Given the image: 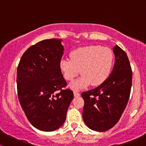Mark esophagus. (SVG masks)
Returning <instances> with one entry per match:
<instances>
[{"mask_svg":"<svg viewBox=\"0 0 146 146\" xmlns=\"http://www.w3.org/2000/svg\"><path fill=\"white\" fill-rule=\"evenodd\" d=\"M73 94H74L75 97H79L80 95V94L79 93V92L78 90H74L73 91Z\"/></svg>","mask_w":146,"mask_h":146,"instance_id":"esophagus-1","label":"esophagus"}]
</instances>
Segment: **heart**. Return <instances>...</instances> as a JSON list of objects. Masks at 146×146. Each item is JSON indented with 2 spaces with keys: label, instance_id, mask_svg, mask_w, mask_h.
Returning a JSON list of instances; mask_svg holds the SVG:
<instances>
[{
  "label": "heart",
  "instance_id": "obj_1",
  "mask_svg": "<svg viewBox=\"0 0 146 146\" xmlns=\"http://www.w3.org/2000/svg\"><path fill=\"white\" fill-rule=\"evenodd\" d=\"M70 58L60 61V69L66 80L71 81L79 73L82 76L70 85L72 89L78 90L92 84L98 86L110 76L114 65V53L108 47L90 45L80 47L70 54Z\"/></svg>",
  "mask_w": 146,
  "mask_h": 146
}]
</instances>
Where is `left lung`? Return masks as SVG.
Instances as JSON below:
<instances>
[{
  "instance_id": "obj_1",
  "label": "left lung",
  "mask_w": 146,
  "mask_h": 146,
  "mask_svg": "<svg viewBox=\"0 0 146 146\" xmlns=\"http://www.w3.org/2000/svg\"><path fill=\"white\" fill-rule=\"evenodd\" d=\"M115 62L108 78L96 88L82 92V119L90 129L105 131L111 129L126 107L132 84V70L126 52L113 48Z\"/></svg>"
}]
</instances>
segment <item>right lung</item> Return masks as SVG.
Returning <instances> with one entry per match:
<instances>
[{
  "mask_svg": "<svg viewBox=\"0 0 146 146\" xmlns=\"http://www.w3.org/2000/svg\"><path fill=\"white\" fill-rule=\"evenodd\" d=\"M64 54L61 39H45L31 46L17 69V95L29 122L36 129L53 131L66 121L73 98L60 69Z\"/></svg>",
  "mask_w": 146,
  "mask_h": 146,
  "instance_id": "obj_1",
  "label": "right lung"
}]
</instances>
